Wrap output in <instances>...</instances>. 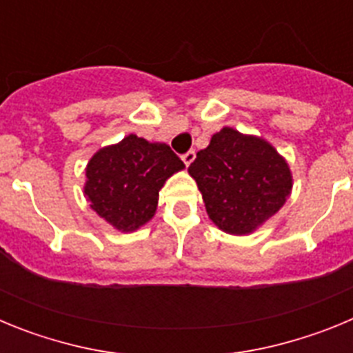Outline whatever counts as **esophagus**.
<instances>
[{
  "instance_id": "34e87169",
  "label": "esophagus",
  "mask_w": 353,
  "mask_h": 353,
  "mask_svg": "<svg viewBox=\"0 0 353 353\" xmlns=\"http://www.w3.org/2000/svg\"><path fill=\"white\" fill-rule=\"evenodd\" d=\"M194 159H196V154H194V152H192V150H189L187 154L182 155V161H183V164H185V166H191Z\"/></svg>"
}]
</instances>
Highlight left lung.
<instances>
[{"instance_id":"left-lung-1","label":"left lung","mask_w":353,"mask_h":353,"mask_svg":"<svg viewBox=\"0 0 353 353\" xmlns=\"http://www.w3.org/2000/svg\"><path fill=\"white\" fill-rule=\"evenodd\" d=\"M189 174L215 226L233 235L254 232L285 205L292 173L272 145L224 127L196 154Z\"/></svg>"}]
</instances>
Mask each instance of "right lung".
Instances as JSON below:
<instances>
[{
    "label": "right lung",
    "mask_w": 353,
    "mask_h": 353,
    "mask_svg": "<svg viewBox=\"0 0 353 353\" xmlns=\"http://www.w3.org/2000/svg\"><path fill=\"white\" fill-rule=\"evenodd\" d=\"M180 170L183 162L170 146L130 134L90 159L84 196L117 230L134 232L154 217L161 187Z\"/></svg>",
    "instance_id": "obj_1"
}]
</instances>
